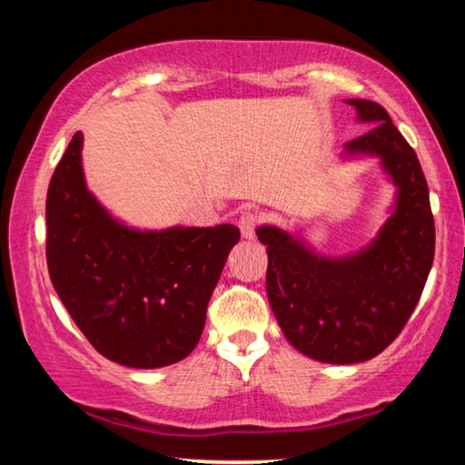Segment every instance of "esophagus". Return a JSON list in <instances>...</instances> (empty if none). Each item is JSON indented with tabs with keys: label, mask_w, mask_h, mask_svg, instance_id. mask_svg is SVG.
Returning <instances> with one entry per match:
<instances>
[{
	"label": "esophagus",
	"mask_w": 465,
	"mask_h": 465,
	"mask_svg": "<svg viewBox=\"0 0 465 465\" xmlns=\"http://www.w3.org/2000/svg\"><path fill=\"white\" fill-rule=\"evenodd\" d=\"M261 222H262V215L258 213V211H254V209L242 211V215H240V219H238V225H240V232H242L243 238H246V240H254L256 227L261 225Z\"/></svg>",
	"instance_id": "34e87169"
}]
</instances>
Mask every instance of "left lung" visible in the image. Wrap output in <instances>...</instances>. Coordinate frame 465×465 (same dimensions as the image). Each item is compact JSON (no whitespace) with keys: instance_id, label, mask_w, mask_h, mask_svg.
I'll return each mask as SVG.
<instances>
[{"instance_id":"1","label":"left lung","mask_w":465,"mask_h":465,"mask_svg":"<svg viewBox=\"0 0 465 465\" xmlns=\"http://www.w3.org/2000/svg\"><path fill=\"white\" fill-rule=\"evenodd\" d=\"M373 124L346 153L380 155L398 186L393 213L359 254L326 258L277 227L256 230L266 246V295L287 341L322 363L351 365L396 341L419 303L435 256L427 178L414 149L371 100H346Z\"/></svg>"}]
</instances>
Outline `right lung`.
<instances>
[{
	"label": "right lung",
	"instance_id": "right-lung-1",
	"mask_svg": "<svg viewBox=\"0 0 465 465\" xmlns=\"http://www.w3.org/2000/svg\"><path fill=\"white\" fill-rule=\"evenodd\" d=\"M80 131L46 193V264L53 287L102 357L155 369L199 342L211 293L240 240L235 225L139 232L85 188Z\"/></svg>",
	"mask_w": 465,
	"mask_h": 465
}]
</instances>
